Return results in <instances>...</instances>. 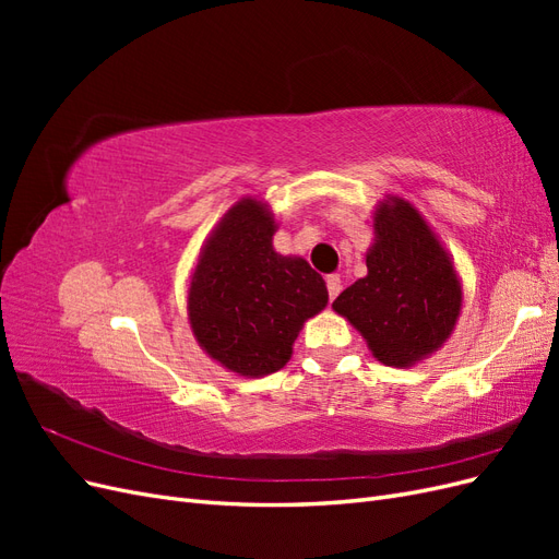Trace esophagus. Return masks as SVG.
Here are the masks:
<instances>
[{"instance_id":"obj_1","label":"esophagus","mask_w":559,"mask_h":559,"mask_svg":"<svg viewBox=\"0 0 559 559\" xmlns=\"http://www.w3.org/2000/svg\"><path fill=\"white\" fill-rule=\"evenodd\" d=\"M326 289H329V298H331V300H333L337 294H341V289H343L341 275H329V277H326Z\"/></svg>"}]
</instances>
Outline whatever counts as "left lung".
<instances>
[{
  "instance_id": "8db88e82",
  "label": "left lung",
  "mask_w": 559,
  "mask_h": 559,
  "mask_svg": "<svg viewBox=\"0 0 559 559\" xmlns=\"http://www.w3.org/2000/svg\"><path fill=\"white\" fill-rule=\"evenodd\" d=\"M368 275L333 300L384 366H411L445 343L462 308L454 267L425 218L405 200L382 202Z\"/></svg>"
}]
</instances>
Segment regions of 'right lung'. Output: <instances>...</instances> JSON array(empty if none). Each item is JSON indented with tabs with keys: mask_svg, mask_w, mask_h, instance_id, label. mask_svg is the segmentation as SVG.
Segmentation results:
<instances>
[{
	"mask_svg": "<svg viewBox=\"0 0 559 559\" xmlns=\"http://www.w3.org/2000/svg\"><path fill=\"white\" fill-rule=\"evenodd\" d=\"M275 222L242 200L200 253L189 292L191 326L212 359L240 376H267L292 357L302 321L329 302L326 284L273 249Z\"/></svg>",
	"mask_w": 559,
	"mask_h": 559,
	"instance_id": "right-lung-1",
	"label": "right lung"
}]
</instances>
